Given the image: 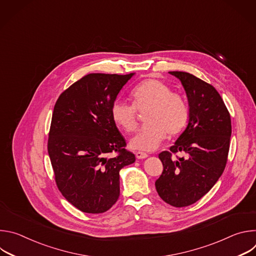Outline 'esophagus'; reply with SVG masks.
<instances>
[{"label":"esophagus","instance_id":"esophagus-1","mask_svg":"<svg viewBox=\"0 0 256 256\" xmlns=\"http://www.w3.org/2000/svg\"><path fill=\"white\" fill-rule=\"evenodd\" d=\"M136 157L138 159H144V158L148 157V154L144 153V152L138 151V152H136Z\"/></svg>","mask_w":256,"mask_h":256}]
</instances>
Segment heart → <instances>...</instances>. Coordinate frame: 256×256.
Segmentation results:
<instances>
[{
  "instance_id": "obj_1",
  "label": "heart",
  "mask_w": 256,
  "mask_h": 256,
  "mask_svg": "<svg viewBox=\"0 0 256 256\" xmlns=\"http://www.w3.org/2000/svg\"><path fill=\"white\" fill-rule=\"evenodd\" d=\"M132 104L118 100L112 106L114 124L132 132L138 126V112H144L146 124L130 140L134 150L152 151L167 136H177L188 122L190 112L186 99L172 92L171 88L158 79H148L138 84L130 92Z\"/></svg>"
}]
</instances>
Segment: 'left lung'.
<instances>
[{
  "instance_id": "8db88e82",
  "label": "left lung",
  "mask_w": 256,
  "mask_h": 256,
  "mask_svg": "<svg viewBox=\"0 0 256 256\" xmlns=\"http://www.w3.org/2000/svg\"><path fill=\"white\" fill-rule=\"evenodd\" d=\"M184 86L190 118L184 132L159 154L163 172L155 186L167 204L182 208L200 200L221 177L227 163L232 132L231 118L218 91L186 72H169ZM184 152L186 157L172 160V152Z\"/></svg>"
}]
</instances>
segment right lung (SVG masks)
Wrapping results in <instances>:
<instances>
[{"mask_svg": "<svg viewBox=\"0 0 256 256\" xmlns=\"http://www.w3.org/2000/svg\"><path fill=\"white\" fill-rule=\"evenodd\" d=\"M134 75L89 74L56 102L48 155L60 192L84 212L110 208L120 196V169L136 161L112 118V104Z\"/></svg>", "mask_w": 256, "mask_h": 256, "instance_id": "obj_1", "label": "right lung"}]
</instances>
